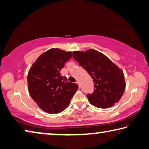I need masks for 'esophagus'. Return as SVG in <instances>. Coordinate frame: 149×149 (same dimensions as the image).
<instances>
[{"label":"esophagus","mask_w":149,"mask_h":149,"mask_svg":"<svg viewBox=\"0 0 149 149\" xmlns=\"http://www.w3.org/2000/svg\"><path fill=\"white\" fill-rule=\"evenodd\" d=\"M76 83L78 84V86H79V87L80 88V84H79V81H77Z\"/></svg>","instance_id":"1"}]
</instances>
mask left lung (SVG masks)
I'll return each mask as SVG.
<instances>
[{"label": "left lung", "mask_w": 149, "mask_h": 149, "mask_svg": "<svg viewBox=\"0 0 149 149\" xmlns=\"http://www.w3.org/2000/svg\"><path fill=\"white\" fill-rule=\"evenodd\" d=\"M72 53L93 79L94 92L86 96L90 103L97 108H108L118 102L125 88L123 70L96 50L75 51Z\"/></svg>", "instance_id": "1"}]
</instances>
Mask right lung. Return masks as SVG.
Here are the masks:
<instances>
[{
    "label": "right lung",
    "instance_id": "right-lung-1",
    "mask_svg": "<svg viewBox=\"0 0 149 149\" xmlns=\"http://www.w3.org/2000/svg\"><path fill=\"white\" fill-rule=\"evenodd\" d=\"M72 56L70 52L50 49L42 53L29 70V93L38 106L48 113H58L67 108L79 88L60 73Z\"/></svg>",
    "mask_w": 149,
    "mask_h": 149
}]
</instances>
